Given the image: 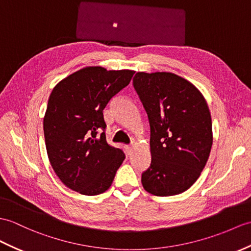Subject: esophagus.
I'll return each mask as SVG.
<instances>
[{"label": "esophagus", "mask_w": 251, "mask_h": 251, "mask_svg": "<svg viewBox=\"0 0 251 251\" xmlns=\"http://www.w3.org/2000/svg\"><path fill=\"white\" fill-rule=\"evenodd\" d=\"M125 151H126V154L127 155H130L131 152H132V147L131 145H125Z\"/></svg>", "instance_id": "1"}]
</instances>
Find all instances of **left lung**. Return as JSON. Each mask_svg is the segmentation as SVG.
Masks as SVG:
<instances>
[{
  "label": "left lung",
  "instance_id": "8db88e82",
  "mask_svg": "<svg viewBox=\"0 0 251 251\" xmlns=\"http://www.w3.org/2000/svg\"><path fill=\"white\" fill-rule=\"evenodd\" d=\"M133 87L151 127L150 167L144 189L158 197L178 195L200 176L213 144L212 119L204 97L172 73H137Z\"/></svg>",
  "mask_w": 251,
  "mask_h": 251
}]
</instances>
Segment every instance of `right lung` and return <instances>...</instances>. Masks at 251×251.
<instances>
[{
  "mask_svg": "<svg viewBox=\"0 0 251 251\" xmlns=\"http://www.w3.org/2000/svg\"><path fill=\"white\" fill-rule=\"evenodd\" d=\"M133 74L85 67L51 92L44 118L47 153L62 183L81 195L106 191L125 159L123 151L107 142L103 109Z\"/></svg>",
  "mask_w": 251,
  "mask_h": 251,
  "instance_id": "obj_1",
  "label": "right lung"
}]
</instances>
